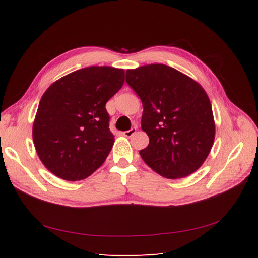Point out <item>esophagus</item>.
Returning a JSON list of instances; mask_svg holds the SVG:
<instances>
[{
    "label": "esophagus",
    "instance_id": "34e87169",
    "mask_svg": "<svg viewBox=\"0 0 258 258\" xmlns=\"http://www.w3.org/2000/svg\"><path fill=\"white\" fill-rule=\"evenodd\" d=\"M135 132H136V127H132L131 130L123 132V135L126 136V138H131V136H132L133 134H135Z\"/></svg>",
    "mask_w": 258,
    "mask_h": 258
}]
</instances>
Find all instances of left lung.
I'll return each mask as SVG.
<instances>
[{"mask_svg": "<svg viewBox=\"0 0 258 258\" xmlns=\"http://www.w3.org/2000/svg\"><path fill=\"white\" fill-rule=\"evenodd\" d=\"M126 83L143 103L141 125L150 138L140 151L144 162L171 179L199 169L215 138L212 105L203 87L164 64L127 70Z\"/></svg>", "mask_w": 258, "mask_h": 258, "instance_id": "8db88e82", "label": "left lung"}]
</instances>
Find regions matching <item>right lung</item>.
<instances>
[{
	"label": "right lung",
	"instance_id": "1",
	"mask_svg": "<svg viewBox=\"0 0 258 258\" xmlns=\"http://www.w3.org/2000/svg\"><path fill=\"white\" fill-rule=\"evenodd\" d=\"M124 83V70L90 67L65 75L43 94L33 124L38 157L65 180L90 176L114 144L105 104Z\"/></svg>",
	"mask_w": 258,
	"mask_h": 258
}]
</instances>
